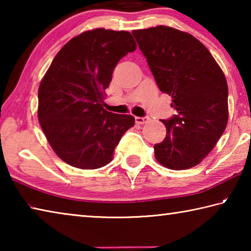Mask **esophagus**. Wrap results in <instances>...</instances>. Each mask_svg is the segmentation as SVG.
I'll return each instance as SVG.
<instances>
[{
  "label": "esophagus",
  "instance_id": "1",
  "mask_svg": "<svg viewBox=\"0 0 251 251\" xmlns=\"http://www.w3.org/2000/svg\"><path fill=\"white\" fill-rule=\"evenodd\" d=\"M150 121V117L148 116H144V117H135V122L137 123V124H145Z\"/></svg>",
  "mask_w": 251,
  "mask_h": 251
}]
</instances>
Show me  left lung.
I'll list each match as a JSON object with an SVG mask.
<instances>
[{
  "label": "left lung",
  "mask_w": 251,
  "mask_h": 251,
  "mask_svg": "<svg viewBox=\"0 0 251 251\" xmlns=\"http://www.w3.org/2000/svg\"><path fill=\"white\" fill-rule=\"evenodd\" d=\"M131 33L157 86L172 96L177 112L161 120L167 133L154 146L156 159L174 171L196 166L226 129V77L205 45L188 33L164 25Z\"/></svg>",
  "instance_id": "1"
}]
</instances>
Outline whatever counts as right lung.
<instances>
[{"instance_id": "right-lung-1", "label": "right lung", "mask_w": 251, "mask_h": 251, "mask_svg": "<svg viewBox=\"0 0 251 251\" xmlns=\"http://www.w3.org/2000/svg\"><path fill=\"white\" fill-rule=\"evenodd\" d=\"M136 43L127 31L96 28L67 42L39 88L37 116L56 155L71 166L96 169L110 163L131 115L103 108L113 71Z\"/></svg>"}]
</instances>
